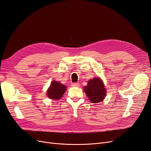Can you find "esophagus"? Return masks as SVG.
Here are the masks:
<instances>
[{
  "mask_svg": "<svg viewBox=\"0 0 151 151\" xmlns=\"http://www.w3.org/2000/svg\"><path fill=\"white\" fill-rule=\"evenodd\" d=\"M79 86H80V84L78 83H74L71 84V86H73V87H79Z\"/></svg>",
  "mask_w": 151,
  "mask_h": 151,
  "instance_id": "34e87169",
  "label": "esophagus"
}]
</instances>
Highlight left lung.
<instances>
[{
  "mask_svg": "<svg viewBox=\"0 0 151 151\" xmlns=\"http://www.w3.org/2000/svg\"><path fill=\"white\" fill-rule=\"evenodd\" d=\"M89 100L93 103H98L104 100L106 96V90L101 78L95 77L89 80L87 86L83 88Z\"/></svg>",
  "mask_w": 151,
  "mask_h": 151,
  "instance_id": "1",
  "label": "left lung"
}]
</instances>
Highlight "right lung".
I'll use <instances>...</instances> for the list:
<instances>
[{"label": "right lung", "mask_w": 151, "mask_h": 151, "mask_svg": "<svg viewBox=\"0 0 151 151\" xmlns=\"http://www.w3.org/2000/svg\"><path fill=\"white\" fill-rule=\"evenodd\" d=\"M66 86L62 83L52 81L50 83V86L47 91V96L52 100H59L66 91Z\"/></svg>", "instance_id": "add662e5"}]
</instances>
